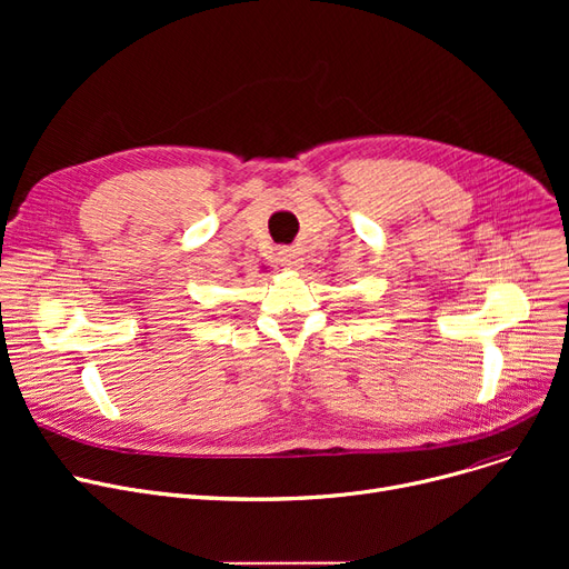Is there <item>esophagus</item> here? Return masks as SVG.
I'll return each instance as SVG.
<instances>
[{"mask_svg":"<svg viewBox=\"0 0 569 569\" xmlns=\"http://www.w3.org/2000/svg\"><path fill=\"white\" fill-rule=\"evenodd\" d=\"M277 262L283 264V267H288V269H300L302 262H305V258H302V253L297 251V249H281V251L277 253Z\"/></svg>","mask_w":569,"mask_h":569,"instance_id":"esophagus-1","label":"esophagus"}]
</instances>
